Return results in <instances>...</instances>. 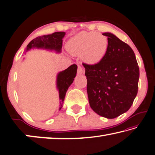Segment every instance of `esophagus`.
<instances>
[{"label": "esophagus", "mask_w": 155, "mask_h": 155, "mask_svg": "<svg viewBox=\"0 0 155 155\" xmlns=\"http://www.w3.org/2000/svg\"><path fill=\"white\" fill-rule=\"evenodd\" d=\"M78 71L79 73H84V70L83 68L80 67V66H78Z\"/></svg>", "instance_id": "esophagus-1"}]
</instances>
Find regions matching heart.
Returning a JSON list of instances; mask_svg holds the SVG:
<instances>
[{
    "instance_id": "1",
    "label": "heart",
    "mask_w": 155,
    "mask_h": 155,
    "mask_svg": "<svg viewBox=\"0 0 155 155\" xmlns=\"http://www.w3.org/2000/svg\"><path fill=\"white\" fill-rule=\"evenodd\" d=\"M67 51L73 55H80L86 64H98L106 56L108 49L107 37L96 32H80L67 43Z\"/></svg>"
}]
</instances>
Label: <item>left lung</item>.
<instances>
[{"label":"left lung","instance_id":"1","mask_svg":"<svg viewBox=\"0 0 155 155\" xmlns=\"http://www.w3.org/2000/svg\"><path fill=\"white\" fill-rule=\"evenodd\" d=\"M108 49L95 65L83 64L91 108L99 115L113 119L127 112L137 94L139 66L135 53L112 33L105 32Z\"/></svg>","mask_w":155,"mask_h":155}]
</instances>
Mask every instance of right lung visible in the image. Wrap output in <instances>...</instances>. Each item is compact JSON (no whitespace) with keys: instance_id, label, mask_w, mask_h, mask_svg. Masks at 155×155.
Here are the masks:
<instances>
[{"instance_id":"1","label":"right lung","mask_w":155,"mask_h":155,"mask_svg":"<svg viewBox=\"0 0 155 155\" xmlns=\"http://www.w3.org/2000/svg\"><path fill=\"white\" fill-rule=\"evenodd\" d=\"M66 33L58 31L53 33L52 34L41 35L32 40L27 46L24 54L32 49H42L49 51H54L56 53H61L62 47V38ZM78 66L76 64L71 65L67 69L58 73L56 79V87L59 91L60 108H62L64 103L66 93L68 87L73 83L77 73Z\"/></svg>"}]
</instances>
